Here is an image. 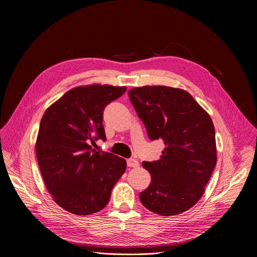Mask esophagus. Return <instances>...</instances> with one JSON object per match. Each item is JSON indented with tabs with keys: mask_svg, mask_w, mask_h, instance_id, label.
I'll list each match as a JSON object with an SVG mask.
<instances>
[{
	"mask_svg": "<svg viewBox=\"0 0 257 257\" xmlns=\"http://www.w3.org/2000/svg\"><path fill=\"white\" fill-rule=\"evenodd\" d=\"M127 166H128L129 168H138V167L140 166V163H139V161H138L137 159L129 158V159L127 160Z\"/></svg>",
	"mask_w": 257,
	"mask_h": 257,
	"instance_id": "34e87169",
	"label": "esophagus"
}]
</instances>
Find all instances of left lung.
<instances>
[{"label": "left lung", "instance_id": "1", "mask_svg": "<svg viewBox=\"0 0 257 257\" xmlns=\"http://www.w3.org/2000/svg\"><path fill=\"white\" fill-rule=\"evenodd\" d=\"M129 99L151 141L161 140L160 159L143 167L151 183L140 194L143 205L160 215L192 208L204 194L217 164V146L209 114L187 91L169 86H143Z\"/></svg>", "mask_w": 257, "mask_h": 257}]
</instances>
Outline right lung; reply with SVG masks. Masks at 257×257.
Returning <instances> with one entry per match:
<instances>
[{
	"instance_id": "right-lung-1",
	"label": "right lung",
	"mask_w": 257,
	"mask_h": 257,
	"mask_svg": "<svg viewBox=\"0 0 257 257\" xmlns=\"http://www.w3.org/2000/svg\"><path fill=\"white\" fill-rule=\"evenodd\" d=\"M126 89L107 84L72 88L40 120L35 144L40 173L53 200L66 211L88 215L103 209L126 171L124 158L89 145L106 140L104 108Z\"/></svg>"
}]
</instances>
